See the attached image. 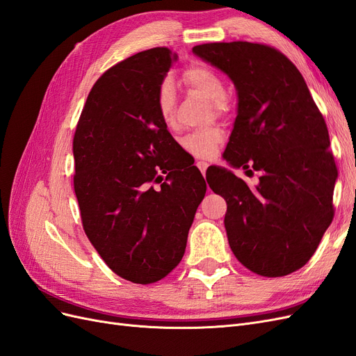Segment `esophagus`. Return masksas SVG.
<instances>
[{
    "mask_svg": "<svg viewBox=\"0 0 356 356\" xmlns=\"http://www.w3.org/2000/svg\"><path fill=\"white\" fill-rule=\"evenodd\" d=\"M196 166L200 169V172L204 175V172H207V169H208V163H207V161H197Z\"/></svg>",
    "mask_w": 356,
    "mask_h": 356,
    "instance_id": "1",
    "label": "esophagus"
}]
</instances>
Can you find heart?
Instances as JSON below:
<instances>
[{
    "instance_id": "obj_1",
    "label": "heart",
    "mask_w": 356,
    "mask_h": 356,
    "mask_svg": "<svg viewBox=\"0 0 356 356\" xmlns=\"http://www.w3.org/2000/svg\"><path fill=\"white\" fill-rule=\"evenodd\" d=\"M184 83L187 88L200 95L202 98L211 102L212 108L217 113L225 110V89L220 75L207 68V67H191L184 72ZM157 108L168 126L175 123V110H177V96L175 89L169 80H165L160 84L157 92ZM222 131L217 126H211L202 131L191 132L182 139V147L187 153L207 159L213 154L217 147L222 143Z\"/></svg>"
}]
</instances>
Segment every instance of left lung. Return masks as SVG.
<instances>
[{
  "mask_svg": "<svg viewBox=\"0 0 356 356\" xmlns=\"http://www.w3.org/2000/svg\"><path fill=\"white\" fill-rule=\"evenodd\" d=\"M193 53L227 75L238 95L222 159L261 172L252 188L221 166L207 177L227 202L232 251L257 275L293 273L310 260L332 221L337 168L324 117L303 75L276 49L233 41L195 46Z\"/></svg>",
  "mask_w": 356,
  "mask_h": 356,
  "instance_id": "1",
  "label": "left lung"
}]
</instances>
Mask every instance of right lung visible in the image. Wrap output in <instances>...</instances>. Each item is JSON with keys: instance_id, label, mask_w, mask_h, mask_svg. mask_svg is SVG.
Returning a JSON list of instances; mask_svg holds the SVG:
<instances>
[{"instance_id": "add662e5", "label": "right lung", "mask_w": 356, "mask_h": 356, "mask_svg": "<svg viewBox=\"0 0 356 356\" xmlns=\"http://www.w3.org/2000/svg\"><path fill=\"white\" fill-rule=\"evenodd\" d=\"M177 59L156 47L105 71L74 135L83 229L106 266L134 284L157 282L178 266L207 193L200 170L184 168L157 108L159 88ZM153 180L160 189L149 187Z\"/></svg>"}]
</instances>
